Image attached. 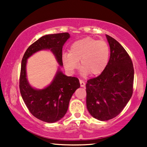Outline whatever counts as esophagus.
Returning <instances> with one entry per match:
<instances>
[{
	"instance_id": "34e87169",
	"label": "esophagus",
	"mask_w": 147,
	"mask_h": 147,
	"mask_svg": "<svg viewBox=\"0 0 147 147\" xmlns=\"http://www.w3.org/2000/svg\"><path fill=\"white\" fill-rule=\"evenodd\" d=\"M79 82H80V86H81V87H85V85H86V84H85V82H84L83 80H79Z\"/></svg>"
}]
</instances>
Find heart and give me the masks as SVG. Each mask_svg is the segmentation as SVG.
Listing matches in <instances>:
<instances>
[{"mask_svg":"<svg viewBox=\"0 0 147 147\" xmlns=\"http://www.w3.org/2000/svg\"><path fill=\"white\" fill-rule=\"evenodd\" d=\"M110 59V48L104 41H99L91 37L77 40L71 45L70 52L62 55L64 68L72 73L78 68L79 61L81 73L87 76L102 74L107 67Z\"/></svg>","mask_w":147,"mask_h":147,"instance_id":"heart-1","label":"heart"}]
</instances>
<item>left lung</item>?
Here are the masks:
<instances>
[{
  "mask_svg": "<svg viewBox=\"0 0 147 147\" xmlns=\"http://www.w3.org/2000/svg\"><path fill=\"white\" fill-rule=\"evenodd\" d=\"M111 50L107 67L87 81L86 106L93 117L107 121L118 115L133 94L134 69L129 54L119 42L106 35Z\"/></svg>",
  "mask_w": 147,
  "mask_h": 147,
  "instance_id": "1",
  "label": "left lung"
}]
</instances>
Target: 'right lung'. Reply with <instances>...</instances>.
<instances>
[{"label":"right lung","instance_id":"1","mask_svg":"<svg viewBox=\"0 0 147 147\" xmlns=\"http://www.w3.org/2000/svg\"><path fill=\"white\" fill-rule=\"evenodd\" d=\"M70 38L68 32L47 34L41 37L27 49L21 61L19 88L22 98L30 112L37 119L48 123L60 120L66 113L72 95L80 87L79 79L68 77L60 69L63 66L62 48ZM50 49L60 66L51 84L43 89H34L26 79V60L36 52Z\"/></svg>","mask_w":147,"mask_h":147}]
</instances>
